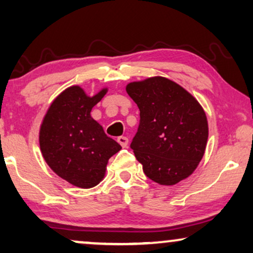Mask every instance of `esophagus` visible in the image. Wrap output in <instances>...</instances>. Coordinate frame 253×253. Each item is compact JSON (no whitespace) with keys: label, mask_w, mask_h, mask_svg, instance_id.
<instances>
[{"label":"esophagus","mask_w":253,"mask_h":253,"mask_svg":"<svg viewBox=\"0 0 253 253\" xmlns=\"http://www.w3.org/2000/svg\"><path fill=\"white\" fill-rule=\"evenodd\" d=\"M117 141H119V144L122 147H126L127 143H129V139H127V138L124 137V136H120L119 138H117Z\"/></svg>","instance_id":"1"}]
</instances>
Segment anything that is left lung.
I'll list each match as a JSON object with an SVG mask.
<instances>
[{
  "mask_svg": "<svg viewBox=\"0 0 253 253\" xmlns=\"http://www.w3.org/2000/svg\"><path fill=\"white\" fill-rule=\"evenodd\" d=\"M126 92L140 110L130 147L145 175L162 185H174L191 175L209 138L207 119L198 101L164 77L130 83Z\"/></svg>",
  "mask_w": 253,
  "mask_h": 253,
  "instance_id": "8db88e82",
  "label": "left lung"
}]
</instances>
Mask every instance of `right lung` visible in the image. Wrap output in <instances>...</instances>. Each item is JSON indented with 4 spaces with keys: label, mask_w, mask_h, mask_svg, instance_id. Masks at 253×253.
I'll use <instances>...</instances> for the list:
<instances>
[{
    "label": "right lung",
    "mask_w": 253,
    "mask_h": 253,
    "mask_svg": "<svg viewBox=\"0 0 253 253\" xmlns=\"http://www.w3.org/2000/svg\"><path fill=\"white\" fill-rule=\"evenodd\" d=\"M106 92L89 98L79 86H71L54 100L41 124L43 159L54 172L78 188L99 184L109 158L122 148L91 116Z\"/></svg>",
    "instance_id": "obj_1"
}]
</instances>
